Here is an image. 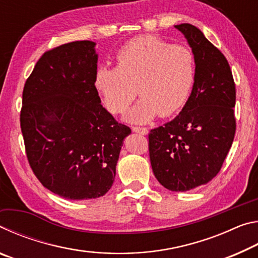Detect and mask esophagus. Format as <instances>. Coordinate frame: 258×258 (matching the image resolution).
<instances>
[{
    "label": "esophagus",
    "instance_id": "1",
    "mask_svg": "<svg viewBox=\"0 0 258 258\" xmlns=\"http://www.w3.org/2000/svg\"><path fill=\"white\" fill-rule=\"evenodd\" d=\"M132 131L135 133H139V134H142V135L148 134V130L146 127H140V126H133Z\"/></svg>",
    "mask_w": 258,
    "mask_h": 258
}]
</instances>
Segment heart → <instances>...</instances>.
Returning a JSON list of instances; mask_svg holds the SVG:
<instances>
[{
    "label": "heart",
    "instance_id": "1",
    "mask_svg": "<svg viewBox=\"0 0 258 258\" xmlns=\"http://www.w3.org/2000/svg\"><path fill=\"white\" fill-rule=\"evenodd\" d=\"M196 80L195 55L189 47L143 35L120 47L116 67H100L94 89L104 107L120 113L138 93L137 106L125 118L145 124L158 115H175L185 106Z\"/></svg>",
    "mask_w": 258,
    "mask_h": 258
}]
</instances>
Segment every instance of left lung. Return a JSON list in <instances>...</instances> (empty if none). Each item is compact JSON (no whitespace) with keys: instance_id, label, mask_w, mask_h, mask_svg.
<instances>
[{"instance_id":"8db88e82","label":"left lung","mask_w":258,"mask_h":258,"mask_svg":"<svg viewBox=\"0 0 258 258\" xmlns=\"http://www.w3.org/2000/svg\"><path fill=\"white\" fill-rule=\"evenodd\" d=\"M196 61L192 92L180 115L149 133L152 171L171 191L207 184L221 171L235 134V84L224 54L190 24L176 25Z\"/></svg>"}]
</instances>
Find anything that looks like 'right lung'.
<instances>
[{"label":"right lung","mask_w":258,"mask_h":258,"mask_svg":"<svg viewBox=\"0 0 258 258\" xmlns=\"http://www.w3.org/2000/svg\"><path fill=\"white\" fill-rule=\"evenodd\" d=\"M94 46L76 41L46 51L23 91L20 127L30 168L43 186L69 200L107 194L131 133L94 89Z\"/></svg>","instance_id":"1"}]
</instances>
